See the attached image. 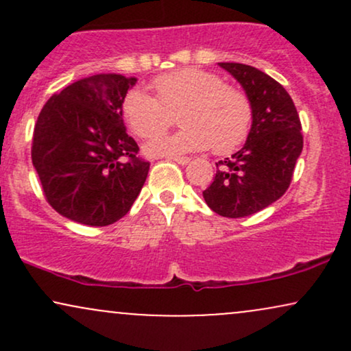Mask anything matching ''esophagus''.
Returning <instances> with one entry per match:
<instances>
[{
	"label": "esophagus",
	"mask_w": 351,
	"mask_h": 351,
	"mask_svg": "<svg viewBox=\"0 0 351 351\" xmlns=\"http://www.w3.org/2000/svg\"><path fill=\"white\" fill-rule=\"evenodd\" d=\"M168 160H173V162H176L178 165H188L189 163L188 156H168Z\"/></svg>",
	"instance_id": "34e87169"
}]
</instances>
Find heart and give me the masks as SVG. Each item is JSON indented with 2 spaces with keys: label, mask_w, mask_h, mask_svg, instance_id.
Wrapping results in <instances>:
<instances>
[{
  "label": "heart",
  "mask_w": 351,
  "mask_h": 351,
  "mask_svg": "<svg viewBox=\"0 0 351 351\" xmlns=\"http://www.w3.org/2000/svg\"><path fill=\"white\" fill-rule=\"evenodd\" d=\"M153 88L156 97L134 88L123 100V117L132 132L138 138H154L178 113L185 128L148 143V155H180L209 147L217 155H226L243 145L251 132V99L215 72L196 67L171 71L153 80Z\"/></svg>",
  "instance_id": "heart-1"
}]
</instances>
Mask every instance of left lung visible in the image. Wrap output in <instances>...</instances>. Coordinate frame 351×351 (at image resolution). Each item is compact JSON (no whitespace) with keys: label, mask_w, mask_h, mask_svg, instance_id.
I'll return each mask as SVG.
<instances>
[{"label":"left lung","mask_w":351,"mask_h":351,"mask_svg":"<svg viewBox=\"0 0 351 351\" xmlns=\"http://www.w3.org/2000/svg\"><path fill=\"white\" fill-rule=\"evenodd\" d=\"M219 66L251 99L252 127L244 147L216 163V176L203 198L216 215L244 217L267 208L287 191L304 136L293 100L276 79L247 64Z\"/></svg>","instance_id":"obj_1"}]
</instances>
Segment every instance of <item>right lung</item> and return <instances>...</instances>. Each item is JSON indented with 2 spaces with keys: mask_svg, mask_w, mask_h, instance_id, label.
Listing matches in <instances>:
<instances>
[{
  "mask_svg": "<svg viewBox=\"0 0 351 351\" xmlns=\"http://www.w3.org/2000/svg\"><path fill=\"white\" fill-rule=\"evenodd\" d=\"M135 77L97 74L54 94L34 125L31 158L46 201L87 226H108L130 211L150 162L125 130L122 104Z\"/></svg>",
  "mask_w": 351,
  "mask_h": 351,
  "instance_id": "add662e5",
  "label": "right lung"
}]
</instances>
